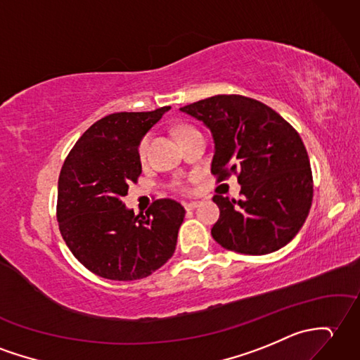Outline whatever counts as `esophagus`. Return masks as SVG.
Wrapping results in <instances>:
<instances>
[{
  "instance_id": "obj_1",
  "label": "esophagus",
  "mask_w": 360,
  "mask_h": 360,
  "mask_svg": "<svg viewBox=\"0 0 360 360\" xmlns=\"http://www.w3.org/2000/svg\"><path fill=\"white\" fill-rule=\"evenodd\" d=\"M200 202H198V200H193V202H187L184 204V207H186V210H195V208L199 207Z\"/></svg>"
}]
</instances>
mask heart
Masks as SVG:
<instances>
[{
  "instance_id": "b5f03b06",
  "label": "heart",
  "mask_w": 360,
  "mask_h": 360,
  "mask_svg": "<svg viewBox=\"0 0 360 360\" xmlns=\"http://www.w3.org/2000/svg\"><path fill=\"white\" fill-rule=\"evenodd\" d=\"M186 130H190V129H188V127H187V129H182L181 133H184ZM148 144H150V136H148V135L142 136L141 141H139V144H138V156H139V160H142V161H144L146 156H147ZM170 187H172L173 190L181 191V193H188V191H190L188 179H184V178H176L174 181H172Z\"/></svg>"
}]
</instances>
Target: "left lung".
<instances>
[{
	"instance_id": "left-lung-1",
	"label": "left lung",
	"mask_w": 360,
	"mask_h": 360,
	"mask_svg": "<svg viewBox=\"0 0 360 360\" xmlns=\"http://www.w3.org/2000/svg\"><path fill=\"white\" fill-rule=\"evenodd\" d=\"M212 130V173L236 174L242 199L213 196L219 219L212 236L242 255H266L287 245L313 200V174L299 133L271 107L242 95H216L181 107Z\"/></svg>"
}]
</instances>
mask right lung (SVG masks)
<instances>
[{"label": "right lung", "mask_w": 360, "mask_h": 360, "mask_svg": "<svg viewBox=\"0 0 360 360\" xmlns=\"http://www.w3.org/2000/svg\"><path fill=\"white\" fill-rule=\"evenodd\" d=\"M170 105L107 115L84 131L58 179L56 219L64 242L87 270L112 281L147 278L169 261L186 216L173 199H156L146 214L122 204L138 182L141 138Z\"/></svg>", "instance_id": "right-lung-1"}]
</instances>
